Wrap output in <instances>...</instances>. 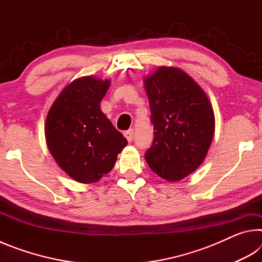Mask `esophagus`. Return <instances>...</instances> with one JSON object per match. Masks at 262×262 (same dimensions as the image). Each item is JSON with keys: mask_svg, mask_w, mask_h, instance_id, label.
I'll return each instance as SVG.
<instances>
[{"mask_svg": "<svg viewBox=\"0 0 262 262\" xmlns=\"http://www.w3.org/2000/svg\"><path fill=\"white\" fill-rule=\"evenodd\" d=\"M125 137H126L128 142H132L133 139H134V130L129 129V130L125 132Z\"/></svg>", "mask_w": 262, "mask_h": 262, "instance_id": "1", "label": "esophagus"}]
</instances>
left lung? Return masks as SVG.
I'll use <instances>...</instances> for the list:
<instances>
[{"label":"left lung","mask_w":262,"mask_h":262,"mask_svg":"<svg viewBox=\"0 0 262 262\" xmlns=\"http://www.w3.org/2000/svg\"><path fill=\"white\" fill-rule=\"evenodd\" d=\"M144 84L154 126L145 161L163 179L181 180L206 157L215 132L214 111L202 89L178 68H158Z\"/></svg>","instance_id":"left-lung-1"}]
</instances>
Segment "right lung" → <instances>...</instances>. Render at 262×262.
I'll use <instances>...</instances> for the list:
<instances>
[{"label": "right lung", "instance_id": "add662e5", "mask_svg": "<svg viewBox=\"0 0 262 262\" xmlns=\"http://www.w3.org/2000/svg\"><path fill=\"white\" fill-rule=\"evenodd\" d=\"M108 86L107 79H75L47 115L48 149L62 170L78 183H95L107 174L128 143L99 108Z\"/></svg>", "mask_w": 262, "mask_h": 262}]
</instances>
